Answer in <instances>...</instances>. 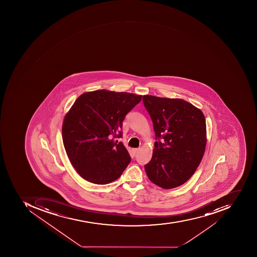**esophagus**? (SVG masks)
<instances>
[{
  "instance_id": "esophagus-1",
  "label": "esophagus",
  "mask_w": 257,
  "mask_h": 257,
  "mask_svg": "<svg viewBox=\"0 0 257 257\" xmlns=\"http://www.w3.org/2000/svg\"><path fill=\"white\" fill-rule=\"evenodd\" d=\"M139 150H140V149H139V148H136V149H133V152L135 153H138V152H139Z\"/></svg>"
}]
</instances>
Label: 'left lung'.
Returning <instances> with one entry per match:
<instances>
[{"label": "left lung", "instance_id": "left-lung-1", "mask_svg": "<svg viewBox=\"0 0 257 257\" xmlns=\"http://www.w3.org/2000/svg\"><path fill=\"white\" fill-rule=\"evenodd\" d=\"M156 139L153 157L145 170L163 189L184 184L201 162L206 142V122L201 110L182 99L143 96Z\"/></svg>", "mask_w": 257, "mask_h": 257}]
</instances>
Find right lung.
Segmentation results:
<instances>
[{
	"mask_svg": "<svg viewBox=\"0 0 257 257\" xmlns=\"http://www.w3.org/2000/svg\"><path fill=\"white\" fill-rule=\"evenodd\" d=\"M142 95L100 89L82 93L65 117L66 153L82 179L105 185L122 175L131 158L122 142V121Z\"/></svg>",
	"mask_w": 257,
	"mask_h": 257,
	"instance_id": "obj_1",
	"label": "right lung"
}]
</instances>
